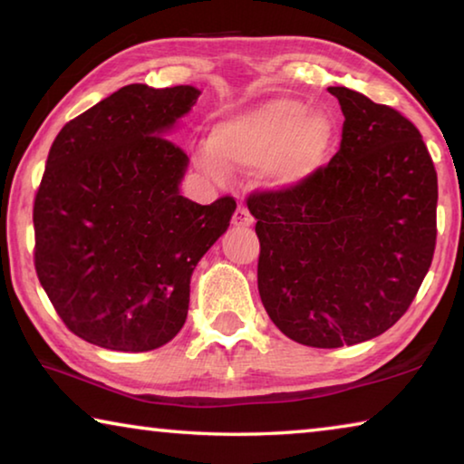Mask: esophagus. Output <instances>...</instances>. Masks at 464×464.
<instances>
[{
    "label": "esophagus",
    "mask_w": 464,
    "mask_h": 464,
    "mask_svg": "<svg viewBox=\"0 0 464 464\" xmlns=\"http://www.w3.org/2000/svg\"><path fill=\"white\" fill-rule=\"evenodd\" d=\"M231 223H233L235 227H249L251 223H254V218H251L249 210H247L246 207H241V204H239V207L235 208V213H233Z\"/></svg>",
    "instance_id": "esophagus-1"
}]
</instances>
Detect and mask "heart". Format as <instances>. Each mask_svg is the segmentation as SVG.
I'll list each match as a JSON object with an SVG mask.
<instances>
[{
	"instance_id": "b5f03b06",
	"label": "heart",
	"mask_w": 464,
	"mask_h": 464,
	"mask_svg": "<svg viewBox=\"0 0 464 464\" xmlns=\"http://www.w3.org/2000/svg\"><path fill=\"white\" fill-rule=\"evenodd\" d=\"M335 140V127L324 112H309L298 100L278 98L217 124L210 149L229 168H264L272 186H296L325 161ZM208 174H218L213 157L202 160Z\"/></svg>"
}]
</instances>
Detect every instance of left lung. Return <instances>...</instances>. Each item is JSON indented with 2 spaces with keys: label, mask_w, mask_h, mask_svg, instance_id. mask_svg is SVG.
<instances>
[{
  "label": "left lung",
  "mask_w": 464,
  "mask_h": 464,
  "mask_svg": "<svg viewBox=\"0 0 464 464\" xmlns=\"http://www.w3.org/2000/svg\"><path fill=\"white\" fill-rule=\"evenodd\" d=\"M329 93L345 119L340 151L301 184L247 196L264 309L313 348L354 345L395 325L436 247L438 176L420 130L364 93Z\"/></svg>",
  "instance_id": "left-lung-1"
}]
</instances>
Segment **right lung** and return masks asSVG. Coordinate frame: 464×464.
Here are the masks:
<instances>
[{
  "instance_id": "right-lung-1",
  "label": "right lung",
  "mask_w": 464,
  "mask_h": 464,
  "mask_svg": "<svg viewBox=\"0 0 464 464\" xmlns=\"http://www.w3.org/2000/svg\"><path fill=\"white\" fill-rule=\"evenodd\" d=\"M198 96L124 85L51 145L33 210L36 276L69 332L100 348L155 350L182 329L196 264L237 207L179 194L188 155L163 135Z\"/></svg>"
}]
</instances>
